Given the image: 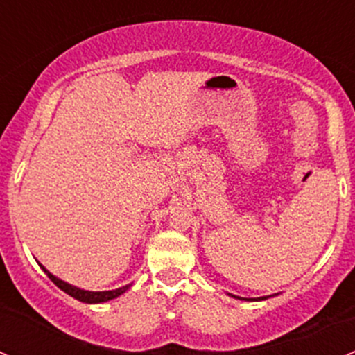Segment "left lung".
I'll return each mask as SVG.
<instances>
[{"mask_svg":"<svg viewBox=\"0 0 355 355\" xmlns=\"http://www.w3.org/2000/svg\"><path fill=\"white\" fill-rule=\"evenodd\" d=\"M237 299H241V297H237ZM266 299V297H259V299H244V300H263Z\"/></svg>","mask_w":355,"mask_h":355,"instance_id":"1","label":"left lung"}]
</instances>
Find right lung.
Wrapping results in <instances>:
<instances>
[{
  "label": "right lung",
  "instance_id": "right-lung-1",
  "mask_svg": "<svg viewBox=\"0 0 355 355\" xmlns=\"http://www.w3.org/2000/svg\"><path fill=\"white\" fill-rule=\"evenodd\" d=\"M44 270V268H42ZM46 271V270H44ZM49 277V280L53 282V284L56 285L58 288H62L63 292H67L68 295H71L73 299L80 300V302H85V304H99V302H106V300H111L114 299V297L121 295V293L125 292V290L128 288V285H125V287L121 288H116V290H106V292H89V290H82V288H77L73 287V285L67 284V282L60 280V278H56L55 275H51L49 271H46Z\"/></svg>",
  "mask_w": 355,
  "mask_h": 355
}]
</instances>
